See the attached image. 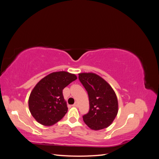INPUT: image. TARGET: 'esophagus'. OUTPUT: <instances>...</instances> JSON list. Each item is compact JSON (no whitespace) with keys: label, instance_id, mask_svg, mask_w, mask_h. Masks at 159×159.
Masks as SVG:
<instances>
[{"label":"esophagus","instance_id":"1","mask_svg":"<svg viewBox=\"0 0 159 159\" xmlns=\"http://www.w3.org/2000/svg\"><path fill=\"white\" fill-rule=\"evenodd\" d=\"M73 106H74V107H78V103L77 102H75V103L73 105Z\"/></svg>","mask_w":159,"mask_h":159}]
</instances>
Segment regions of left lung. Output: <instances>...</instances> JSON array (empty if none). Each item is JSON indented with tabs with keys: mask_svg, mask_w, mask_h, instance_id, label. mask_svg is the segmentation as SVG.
I'll list each match as a JSON object with an SVG mask.
<instances>
[{
	"mask_svg": "<svg viewBox=\"0 0 159 159\" xmlns=\"http://www.w3.org/2000/svg\"><path fill=\"white\" fill-rule=\"evenodd\" d=\"M79 80L88 91L90 106L89 112L83 116L84 121L95 131L108 127L118 113V101L114 90L94 73H80Z\"/></svg>",
	"mask_w": 159,
	"mask_h": 159,
	"instance_id": "8db88e82",
	"label": "left lung"
}]
</instances>
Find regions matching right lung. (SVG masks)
<instances>
[{
  "mask_svg": "<svg viewBox=\"0 0 159 159\" xmlns=\"http://www.w3.org/2000/svg\"><path fill=\"white\" fill-rule=\"evenodd\" d=\"M77 76L68 71L53 72L42 78L31 91L29 110L36 121L45 126L58 122L68 111L62 91Z\"/></svg>",
  "mask_w": 159,
  "mask_h": 159,
  "instance_id": "right-lung-1",
  "label": "right lung"
}]
</instances>
